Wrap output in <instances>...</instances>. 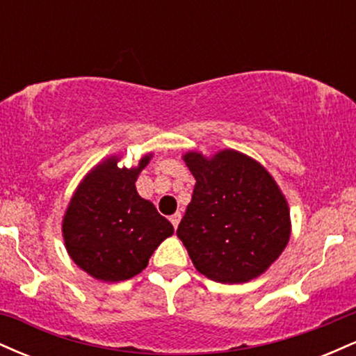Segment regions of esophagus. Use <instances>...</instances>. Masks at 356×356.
<instances>
[{"mask_svg":"<svg viewBox=\"0 0 356 356\" xmlns=\"http://www.w3.org/2000/svg\"><path fill=\"white\" fill-rule=\"evenodd\" d=\"M170 222H172V226L177 229L179 222H181V212H175L174 216H170Z\"/></svg>","mask_w":356,"mask_h":356,"instance_id":"34e87169","label":"esophagus"}]
</instances>
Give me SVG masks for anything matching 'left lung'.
Wrapping results in <instances>:
<instances>
[{
    "label": "left lung",
    "instance_id": "8db88e82",
    "mask_svg": "<svg viewBox=\"0 0 356 356\" xmlns=\"http://www.w3.org/2000/svg\"><path fill=\"white\" fill-rule=\"evenodd\" d=\"M194 175L177 236L195 269L224 284L246 283L280 257L291 234L289 207L259 162L232 149L184 155Z\"/></svg>",
    "mask_w": 356,
    "mask_h": 356
}]
</instances>
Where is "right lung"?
<instances>
[{
	"mask_svg": "<svg viewBox=\"0 0 356 356\" xmlns=\"http://www.w3.org/2000/svg\"><path fill=\"white\" fill-rule=\"evenodd\" d=\"M150 157H142L132 169L118 167L115 155L108 157L90 170L68 204L61 224L65 246L75 264L95 280H130L174 234L172 224L136 189Z\"/></svg>",
	"mask_w": 356,
	"mask_h": 356,
	"instance_id": "obj_1",
	"label": "right lung"
}]
</instances>
